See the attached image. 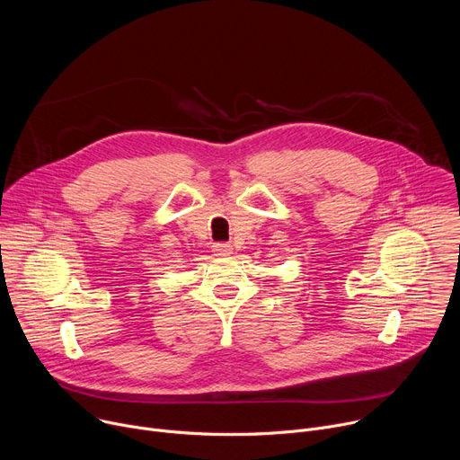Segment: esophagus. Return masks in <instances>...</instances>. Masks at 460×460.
Here are the masks:
<instances>
[{"label":"esophagus","mask_w":460,"mask_h":460,"mask_svg":"<svg viewBox=\"0 0 460 460\" xmlns=\"http://www.w3.org/2000/svg\"><path fill=\"white\" fill-rule=\"evenodd\" d=\"M213 251L218 254V256H229L233 254V247L229 243H224V242H218L213 245Z\"/></svg>","instance_id":"1"}]
</instances>
